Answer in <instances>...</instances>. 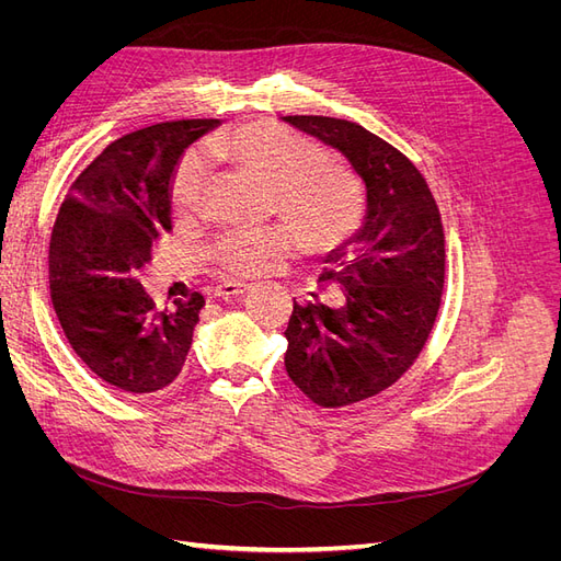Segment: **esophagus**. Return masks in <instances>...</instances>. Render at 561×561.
<instances>
[{
  "label": "esophagus",
  "mask_w": 561,
  "mask_h": 561,
  "mask_svg": "<svg viewBox=\"0 0 561 561\" xmlns=\"http://www.w3.org/2000/svg\"><path fill=\"white\" fill-rule=\"evenodd\" d=\"M248 283L241 280H225L215 287V297H239L243 293H248Z\"/></svg>",
  "instance_id": "1"
}]
</instances>
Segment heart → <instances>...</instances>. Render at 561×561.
<instances>
[{"mask_svg":"<svg viewBox=\"0 0 561 561\" xmlns=\"http://www.w3.org/2000/svg\"><path fill=\"white\" fill-rule=\"evenodd\" d=\"M213 159L231 161L248 175L271 184L280 215L301 233L309 250L342 243L360 219V192L342 168L322 163L320 149L274 122H245L213 135L206 142ZM208 178L203 149H190L171 178V206L178 215H194ZM297 248V236L285 225L236 229L210 248V260L233 276H260L276 268Z\"/></svg>","mask_w":561,"mask_h":561,"instance_id":"heart-1","label":"heart"}]
</instances>
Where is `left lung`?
<instances>
[{
    "instance_id": "left-lung-1",
    "label": "left lung",
    "mask_w": 561,
    "mask_h": 561,
    "mask_svg": "<svg viewBox=\"0 0 561 561\" xmlns=\"http://www.w3.org/2000/svg\"><path fill=\"white\" fill-rule=\"evenodd\" d=\"M339 151L365 184L363 222L328 252L322 285L342 307L311 295L287 322L285 369L320 407H346L396 383L433 330L445 285V233L416 165L367 128L332 116H283Z\"/></svg>"
}]
</instances>
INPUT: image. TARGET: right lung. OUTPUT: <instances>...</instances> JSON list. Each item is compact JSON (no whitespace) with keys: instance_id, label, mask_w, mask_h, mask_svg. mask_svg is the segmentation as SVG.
Wrapping results in <instances>:
<instances>
[{"instance_id":"add662e5","label":"right lung","mask_w":561,"mask_h":561,"mask_svg":"<svg viewBox=\"0 0 561 561\" xmlns=\"http://www.w3.org/2000/svg\"><path fill=\"white\" fill-rule=\"evenodd\" d=\"M219 118L147 126L114 140L70 186L48 248V283L60 328L95 377L124 393L173 383L206 299L159 311L138 271L171 231V178L184 149Z\"/></svg>"}]
</instances>
